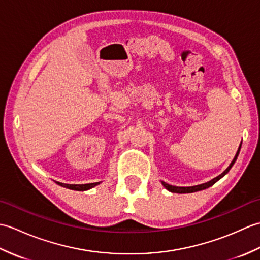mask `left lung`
I'll return each mask as SVG.
<instances>
[{"label": "left lung", "instance_id": "1", "mask_svg": "<svg viewBox=\"0 0 260 260\" xmlns=\"http://www.w3.org/2000/svg\"><path fill=\"white\" fill-rule=\"evenodd\" d=\"M240 147H241V144H240V146H239V148H238V152H237V154H236V156H235V158L233 159V162H231V164L229 165V167L227 168V170L224 171V172H222L221 174L220 175H218L217 178H214V179H212L211 181H209V182H207V183H203V184H199V185H194V186H187V187H182V186H174V185H170V184H168V183H165V182H162V184L164 185V187L165 189H168L169 191H171V192H173V193H192V192H197V191H201V190H204V189H208L209 186H211V185H213L215 182L217 181H219L220 179L222 178V176H224L225 174H227L229 171H230V169L233 168V165L235 164V162H236V159H237V157H238V155H239V152H240Z\"/></svg>", "mask_w": 260, "mask_h": 260}]
</instances>
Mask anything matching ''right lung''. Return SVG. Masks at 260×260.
Listing matches in <instances>:
<instances>
[{
    "label": "right lung",
    "instance_id": "add662e5",
    "mask_svg": "<svg viewBox=\"0 0 260 260\" xmlns=\"http://www.w3.org/2000/svg\"><path fill=\"white\" fill-rule=\"evenodd\" d=\"M61 186L68 187L70 190H76V191H86L89 190L91 187L96 186L99 184V182H96V183H88V184H66V183H59Z\"/></svg>",
    "mask_w": 260,
    "mask_h": 260
}]
</instances>
